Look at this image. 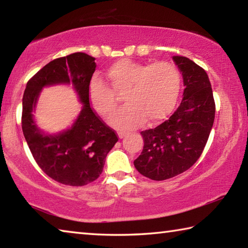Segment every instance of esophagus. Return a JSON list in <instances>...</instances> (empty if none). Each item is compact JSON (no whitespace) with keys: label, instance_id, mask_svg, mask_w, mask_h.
<instances>
[{"label":"esophagus","instance_id":"obj_1","mask_svg":"<svg viewBox=\"0 0 248 248\" xmlns=\"http://www.w3.org/2000/svg\"><path fill=\"white\" fill-rule=\"evenodd\" d=\"M125 134H127V133H125L124 131H119L118 132V137L120 138V139H123V138L125 137Z\"/></svg>","mask_w":248,"mask_h":248}]
</instances>
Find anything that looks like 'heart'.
Wrapping results in <instances>:
<instances>
[{"label": "heart", "instance_id": "heart-1", "mask_svg": "<svg viewBox=\"0 0 248 248\" xmlns=\"http://www.w3.org/2000/svg\"><path fill=\"white\" fill-rule=\"evenodd\" d=\"M107 77L110 87L98 78L91 79L89 97L97 114L106 118L118 104L116 94L124 93L125 105L109 118L117 129H131L145 120L157 124L169 117L177 103L182 77L170 62L145 64L123 59L109 66Z\"/></svg>", "mask_w": 248, "mask_h": 248}]
</instances>
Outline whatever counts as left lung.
Instances as JSON below:
<instances>
[{"label":"left lung","instance_id":"8db88e82","mask_svg":"<svg viewBox=\"0 0 248 248\" xmlns=\"http://www.w3.org/2000/svg\"><path fill=\"white\" fill-rule=\"evenodd\" d=\"M184 79L183 100L173 115L154 129L141 132L144 146L133 162L153 180L175 177L195 164L207 144L216 115L208 74L186 57H173Z\"/></svg>","mask_w":248,"mask_h":248}]
</instances>
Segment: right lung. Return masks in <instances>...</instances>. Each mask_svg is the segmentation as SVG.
Wrapping results in <instances>:
<instances>
[{
	"label": "right lung",
	"instance_id": "add662e5",
	"mask_svg": "<svg viewBox=\"0 0 248 248\" xmlns=\"http://www.w3.org/2000/svg\"><path fill=\"white\" fill-rule=\"evenodd\" d=\"M95 58L83 52L54 59L29 79L23 96L22 129L38 166L50 178L68 186H84L99 177L105 159L118 137L90 105L89 85ZM74 85L83 108L70 129L45 135L36 127L32 111L42 87L56 83Z\"/></svg>",
	"mask_w": 248,
	"mask_h": 248
}]
</instances>
